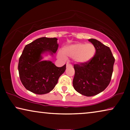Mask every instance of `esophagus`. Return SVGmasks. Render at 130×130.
Masks as SVG:
<instances>
[{
  "label": "esophagus",
  "mask_w": 130,
  "mask_h": 130,
  "mask_svg": "<svg viewBox=\"0 0 130 130\" xmlns=\"http://www.w3.org/2000/svg\"><path fill=\"white\" fill-rule=\"evenodd\" d=\"M69 66H72V65H71L70 64H69V63H67L66 64V67H69Z\"/></svg>",
  "instance_id": "esophagus-1"
}]
</instances>
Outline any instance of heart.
I'll return each mask as SVG.
<instances>
[{
  "label": "heart",
  "mask_w": 130,
  "mask_h": 130,
  "mask_svg": "<svg viewBox=\"0 0 130 130\" xmlns=\"http://www.w3.org/2000/svg\"><path fill=\"white\" fill-rule=\"evenodd\" d=\"M96 53V48L90 43H76L66 46L62 51L58 53V57L62 60L67 57L73 58L77 64H85L89 62Z\"/></svg>",
  "instance_id": "b5f03b06"
}]
</instances>
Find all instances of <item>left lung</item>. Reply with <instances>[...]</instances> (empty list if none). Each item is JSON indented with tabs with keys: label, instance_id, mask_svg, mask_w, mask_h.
Listing matches in <instances>:
<instances>
[{
	"label": "left lung",
	"instance_id": "left-lung-1",
	"mask_svg": "<svg viewBox=\"0 0 130 130\" xmlns=\"http://www.w3.org/2000/svg\"><path fill=\"white\" fill-rule=\"evenodd\" d=\"M88 41L95 47V55L88 63L74 65L73 85L78 93L92 96L104 91L109 85L115 58L107 46L95 39Z\"/></svg>",
	"mask_w": 130,
	"mask_h": 130
}]
</instances>
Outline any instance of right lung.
I'll use <instances>...</instances> for the list:
<instances>
[{
    "mask_svg": "<svg viewBox=\"0 0 130 130\" xmlns=\"http://www.w3.org/2000/svg\"><path fill=\"white\" fill-rule=\"evenodd\" d=\"M58 47L57 38L41 37L25 47L19 58L18 71L22 85L29 91L38 95L51 92L65 72L66 64L57 67L52 61L43 60V56H51Z\"/></svg>",
    "mask_w": 130,
    "mask_h": 130,
    "instance_id": "right-lung-1",
    "label": "right lung"
}]
</instances>
